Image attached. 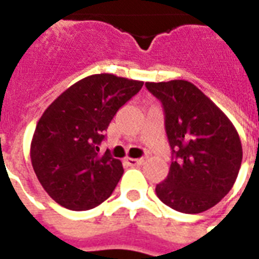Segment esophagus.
<instances>
[{"mask_svg": "<svg viewBox=\"0 0 259 259\" xmlns=\"http://www.w3.org/2000/svg\"><path fill=\"white\" fill-rule=\"evenodd\" d=\"M123 162L126 163V165H129V166H139V165H141V163L144 162V159H143V158H140V159H136V158L126 157L123 159Z\"/></svg>", "mask_w": 259, "mask_h": 259, "instance_id": "1", "label": "esophagus"}]
</instances>
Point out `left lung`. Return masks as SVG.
Here are the masks:
<instances>
[{
	"label": "left lung",
	"instance_id": "left-lung-1",
	"mask_svg": "<svg viewBox=\"0 0 259 259\" xmlns=\"http://www.w3.org/2000/svg\"><path fill=\"white\" fill-rule=\"evenodd\" d=\"M162 102L165 130L174 161L155 187L165 205L200 213L217 205L237 179L243 148L230 119L211 98L187 80L147 81Z\"/></svg>",
	"mask_w": 259,
	"mask_h": 259
}]
</instances>
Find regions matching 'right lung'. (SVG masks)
Listing matches in <instances>:
<instances>
[{
  "label": "right lung",
  "instance_id": "1",
  "mask_svg": "<svg viewBox=\"0 0 259 259\" xmlns=\"http://www.w3.org/2000/svg\"><path fill=\"white\" fill-rule=\"evenodd\" d=\"M143 84L112 73L91 74L44 111L31 139L30 159L42 189L59 205L85 211L112 194L123 166L98 146L115 113Z\"/></svg>",
  "mask_w": 259,
  "mask_h": 259
}]
</instances>
